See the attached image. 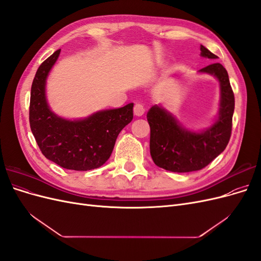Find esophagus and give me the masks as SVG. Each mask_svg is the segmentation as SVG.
Returning <instances> with one entry per match:
<instances>
[{"label":"esophagus","instance_id":"esophagus-1","mask_svg":"<svg viewBox=\"0 0 261 261\" xmlns=\"http://www.w3.org/2000/svg\"><path fill=\"white\" fill-rule=\"evenodd\" d=\"M134 113H135L136 116H141L145 113V108L143 105L136 103L135 107H134Z\"/></svg>","mask_w":261,"mask_h":261}]
</instances>
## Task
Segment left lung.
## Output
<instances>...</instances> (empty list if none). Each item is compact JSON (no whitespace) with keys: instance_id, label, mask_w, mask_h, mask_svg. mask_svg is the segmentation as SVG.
Instances as JSON below:
<instances>
[{"instance_id":"1","label":"left lung","mask_w":261,"mask_h":261,"mask_svg":"<svg viewBox=\"0 0 261 261\" xmlns=\"http://www.w3.org/2000/svg\"><path fill=\"white\" fill-rule=\"evenodd\" d=\"M200 55L210 60L218 57L203 45ZM220 83V111L216 123L201 133L183 127L176 118L161 107L153 106L147 113L150 125V154L155 165L167 171L185 173L203 169L223 152L232 133L234 93L226 69L213 63L200 69Z\"/></svg>"}]
</instances>
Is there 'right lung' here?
<instances>
[{
    "mask_svg": "<svg viewBox=\"0 0 261 261\" xmlns=\"http://www.w3.org/2000/svg\"><path fill=\"white\" fill-rule=\"evenodd\" d=\"M61 50L39 66L31 85L29 122L43 155L67 170L88 171L100 168L111 155L120 132L133 120L129 103L103 110L83 120H65L53 113L45 98V82Z\"/></svg>",
    "mask_w": 261,
    "mask_h": 261,
    "instance_id": "1",
    "label": "right lung"
}]
</instances>
